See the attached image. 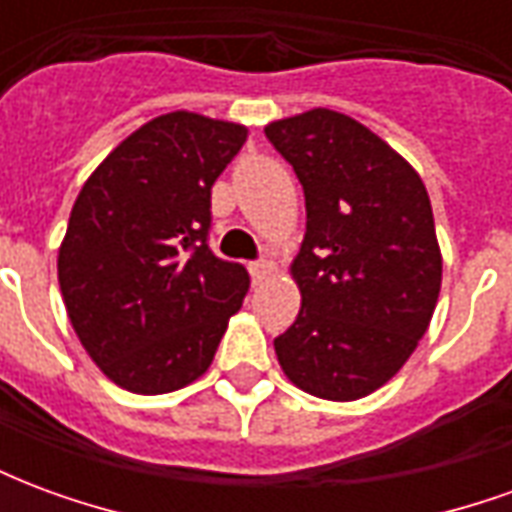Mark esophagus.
<instances>
[{"label":"esophagus","instance_id":"obj_1","mask_svg":"<svg viewBox=\"0 0 512 512\" xmlns=\"http://www.w3.org/2000/svg\"><path fill=\"white\" fill-rule=\"evenodd\" d=\"M274 271H277V268H274V263H268V260H260V263H252V266H249V274H252L255 282H263V279L271 277Z\"/></svg>","mask_w":512,"mask_h":512}]
</instances>
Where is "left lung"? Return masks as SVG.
Instances as JSON below:
<instances>
[{"label":"left lung","mask_w":512,"mask_h":512,"mask_svg":"<svg viewBox=\"0 0 512 512\" xmlns=\"http://www.w3.org/2000/svg\"><path fill=\"white\" fill-rule=\"evenodd\" d=\"M266 136L307 205L290 263L301 310L274 340L279 367L310 395L359 400L406 365L439 301L428 189L381 136L334 109L274 120Z\"/></svg>","instance_id":"1"}]
</instances>
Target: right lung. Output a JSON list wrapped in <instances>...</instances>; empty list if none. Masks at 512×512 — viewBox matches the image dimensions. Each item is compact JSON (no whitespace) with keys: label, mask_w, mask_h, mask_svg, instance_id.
<instances>
[{"label":"right lung","mask_w":512,"mask_h":512,"mask_svg":"<svg viewBox=\"0 0 512 512\" xmlns=\"http://www.w3.org/2000/svg\"><path fill=\"white\" fill-rule=\"evenodd\" d=\"M246 126L169 112L126 136L73 202L57 277L76 337L109 381L164 395L211 367L249 274L208 249L211 186Z\"/></svg>","instance_id":"1"}]
</instances>
